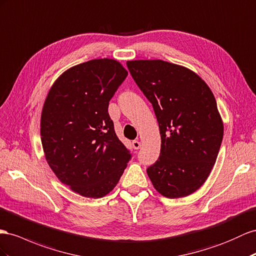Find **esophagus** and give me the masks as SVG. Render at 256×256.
I'll return each instance as SVG.
<instances>
[{"label":"esophagus","mask_w":256,"mask_h":256,"mask_svg":"<svg viewBox=\"0 0 256 256\" xmlns=\"http://www.w3.org/2000/svg\"><path fill=\"white\" fill-rule=\"evenodd\" d=\"M140 146H141V142H140V141H138V140L132 141V148H134V150H139Z\"/></svg>","instance_id":"34e87169"}]
</instances>
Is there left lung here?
<instances>
[{
  "instance_id": "obj_1",
  "label": "left lung",
  "mask_w": 256,
  "mask_h": 256,
  "mask_svg": "<svg viewBox=\"0 0 256 256\" xmlns=\"http://www.w3.org/2000/svg\"><path fill=\"white\" fill-rule=\"evenodd\" d=\"M127 66L153 106L160 155L146 172L167 198L195 192L216 162L224 126L213 92L194 71L164 60H131Z\"/></svg>"
}]
</instances>
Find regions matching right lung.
Listing matches in <instances>:
<instances>
[{
    "instance_id": "1",
    "label": "right lung",
    "mask_w": 256,
    "mask_h": 256,
    "mask_svg": "<svg viewBox=\"0 0 256 256\" xmlns=\"http://www.w3.org/2000/svg\"><path fill=\"white\" fill-rule=\"evenodd\" d=\"M127 75L117 60H89L68 68L47 94L40 115L45 158L60 182L82 197L112 192L131 157L108 112Z\"/></svg>"
}]
</instances>
